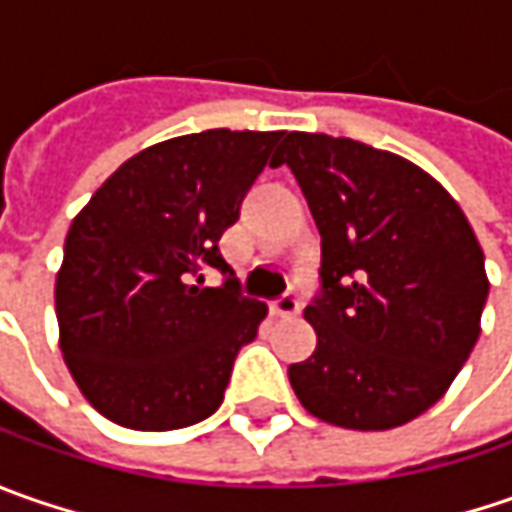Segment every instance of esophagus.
<instances>
[{
  "label": "esophagus",
  "mask_w": 512,
  "mask_h": 512,
  "mask_svg": "<svg viewBox=\"0 0 512 512\" xmlns=\"http://www.w3.org/2000/svg\"><path fill=\"white\" fill-rule=\"evenodd\" d=\"M302 310V302L293 296V293H285V296H279L276 302H270V313L273 316H296Z\"/></svg>",
  "instance_id": "34e87169"
}]
</instances>
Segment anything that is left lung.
<instances>
[{
  "label": "left lung",
  "mask_w": 512,
  "mask_h": 512,
  "mask_svg": "<svg viewBox=\"0 0 512 512\" xmlns=\"http://www.w3.org/2000/svg\"><path fill=\"white\" fill-rule=\"evenodd\" d=\"M287 165L322 233L313 356L287 376L316 419L390 430L422 416L467 362L490 293L456 199L396 153L327 133H287Z\"/></svg>",
  "instance_id": "left-lung-1"
}]
</instances>
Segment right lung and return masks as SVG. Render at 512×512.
<instances>
[{"label": "right lung", "mask_w": 512, "mask_h": 512, "mask_svg": "<svg viewBox=\"0 0 512 512\" xmlns=\"http://www.w3.org/2000/svg\"><path fill=\"white\" fill-rule=\"evenodd\" d=\"M285 130H202L136 153L73 219L56 276L59 347L105 419L179 430L219 410L267 305L219 239ZM216 266L226 282L199 288Z\"/></svg>", "instance_id": "1"}]
</instances>
